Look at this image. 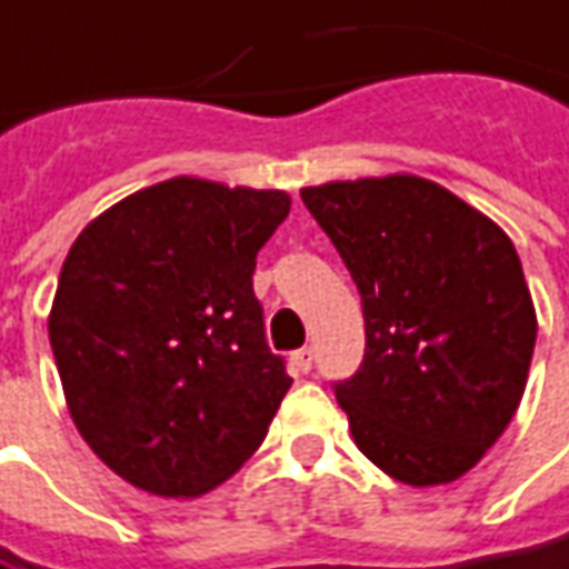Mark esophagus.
Returning <instances> with one entry per match:
<instances>
[{"instance_id": "34e87169", "label": "esophagus", "mask_w": 569, "mask_h": 569, "mask_svg": "<svg viewBox=\"0 0 569 569\" xmlns=\"http://www.w3.org/2000/svg\"><path fill=\"white\" fill-rule=\"evenodd\" d=\"M292 367L299 370V373H311V367H315V351L308 349H299V351H292Z\"/></svg>"}]
</instances>
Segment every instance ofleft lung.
I'll use <instances>...</instances> for the list:
<instances>
[{"mask_svg":"<svg viewBox=\"0 0 569 569\" xmlns=\"http://www.w3.org/2000/svg\"><path fill=\"white\" fill-rule=\"evenodd\" d=\"M365 308V361L336 382L351 439L398 482L442 486L511 423L536 308L508 233L432 180L389 173L301 189Z\"/></svg>","mask_w":569,"mask_h":569,"instance_id":"obj_1","label":"left lung"}]
</instances>
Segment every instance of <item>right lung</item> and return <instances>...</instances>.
I'll use <instances>...</instances> for the list:
<instances>
[{"instance_id": "right-lung-1", "label": "right lung", "mask_w": 569, "mask_h": 569, "mask_svg": "<svg viewBox=\"0 0 569 569\" xmlns=\"http://www.w3.org/2000/svg\"><path fill=\"white\" fill-rule=\"evenodd\" d=\"M289 204L280 189L173 177L73 239L49 342L77 430L137 489L204 496L264 442L292 380L252 273Z\"/></svg>"}]
</instances>
